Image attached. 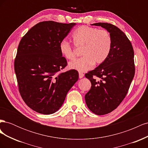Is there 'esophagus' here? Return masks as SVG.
I'll return each mask as SVG.
<instances>
[{"label": "esophagus", "mask_w": 148, "mask_h": 148, "mask_svg": "<svg viewBox=\"0 0 148 148\" xmlns=\"http://www.w3.org/2000/svg\"><path fill=\"white\" fill-rule=\"evenodd\" d=\"M84 77V74L83 73L79 72V78H82Z\"/></svg>", "instance_id": "obj_1"}]
</instances>
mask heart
I'll return each mask as SVG.
<instances>
[{
	"mask_svg": "<svg viewBox=\"0 0 148 148\" xmlns=\"http://www.w3.org/2000/svg\"><path fill=\"white\" fill-rule=\"evenodd\" d=\"M72 39L75 46L83 47L79 59L69 64V68L84 72L93 66L102 64L108 57L112 48V38L106 29H99L88 26H81L76 29ZM60 52L67 60L75 58L73 47L65 39L59 44Z\"/></svg>",
	"mask_w": 148,
	"mask_h": 148,
	"instance_id": "1",
	"label": "heart"
}]
</instances>
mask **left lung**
<instances>
[{
	"label": "left lung",
	"mask_w": 148,
	"mask_h": 148,
	"mask_svg": "<svg viewBox=\"0 0 148 148\" xmlns=\"http://www.w3.org/2000/svg\"><path fill=\"white\" fill-rule=\"evenodd\" d=\"M109 31L112 48L104 62L85 74L91 87L85 95L89 109L96 115H104L115 110L127 95L135 75L134 51L127 36L117 26L96 23Z\"/></svg>",
	"instance_id": "1"
}]
</instances>
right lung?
I'll use <instances>...</instances> for the list:
<instances>
[{"mask_svg": "<svg viewBox=\"0 0 148 148\" xmlns=\"http://www.w3.org/2000/svg\"><path fill=\"white\" fill-rule=\"evenodd\" d=\"M76 23L39 22L21 38L14 69L20 95L29 107L49 115L59 110L78 79L75 70L59 71L67 65L59 44Z\"/></svg>", "mask_w": 148, "mask_h": 148, "instance_id": "add662e5", "label": "right lung"}]
</instances>
